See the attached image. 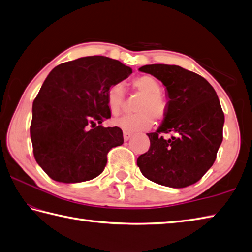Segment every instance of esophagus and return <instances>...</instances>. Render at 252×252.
<instances>
[{"mask_svg": "<svg viewBox=\"0 0 252 252\" xmlns=\"http://www.w3.org/2000/svg\"><path fill=\"white\" fill-rule=\"evenodd\" d=\"M131 137H132V133H130V132H126V131L123 132V140H125L126 142V141H129Z\"/></svg>", "mask_w": 252, "mask_h": 252, "instance_id": "1", "label": "esophagus"}]
</instances>
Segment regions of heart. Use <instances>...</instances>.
I'll return each instance as SVG.
<instances>
[{"label": "heart", "instance_id": "obj_1", "mask_svg": "<svg viewBox=\"0 0 252 252\" xmlns=\"http://www.w3.org/2000/svg\"><path fill=\"white\" fill-rule=\"evenodd\" d=\"M132 87L135 92L142 95L135 109L136 114L125 115L114 119V125L125 131L135 132L146 130L152 126L153 119L161 120L167 112V100L160 93V83L149 74L133 80ZM107 106L112 115H118L125 103V90L121 83L110 85L106 92Z\"/></svg>", "mask_w": 252, "mask_h": 252}]
</instances>
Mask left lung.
Here are the masks:
<instances>
[{
	"instance_id": "1",
	"label": "left lung",
	"mask_w": 252,
	"mask_h": 252,
	"mask_svg": "<svg viewBox=\"0 0 252 252\" xmlns=\"http://www.w3.org/2000/svg\"><path fill=\"white\" fill-rule=\"evenodd\" d=\"M167 89L163 122L148 152L137 158L142 174L155 183L182 189L199 181L216 161L223 140L224 112L215 89L205 78L180 66L154 63L140 68ZM163 132L178 135L164 140Z\"/></svg>"
}]
</instances>
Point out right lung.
<instances>
[{"label":"right lung","instance_id":"right-lung-1","mask_svg":"<svg viewBox=\"0 0 252 252\" xmlns=\"http://www.w3.org/2000/svg\"><path fill=\"white\" fill-rule=\"evenodd\" d=\"M131 73L105 56L78 58L50 72L32 105L30 136L35 161L52 180L80 183L103 172L107 154L122 145L123 134L96 123L111 116L107 90Z\"/></svg>","mask_w":252,"mask_h":252}]
</instances>
